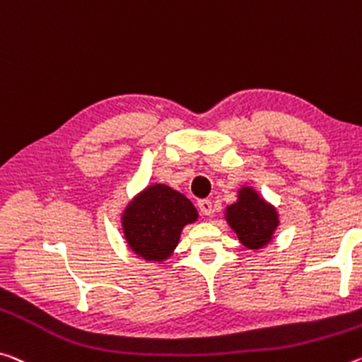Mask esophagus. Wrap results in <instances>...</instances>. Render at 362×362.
<instances>
[{
  "instance_id": "esophagus-1",
  "label": "esophagus",
  "mask_w": 362,
  "mask_h": 362,
  "mask_svg": "<svg viewBox=\"0 0 362 362\" xmlns=\"http://www.w3.org/2000/svg\"><path fill=\"white\" fill-rule=\"evenodd\" d=\"M198 209L203 216H211L212 214V203L211 199H199L198 202Z\"/></svg>"
}]
</instances>
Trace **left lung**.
<instances>
[{"mask_svg":"<svg viewBox=\"0 0 362 362\" xmlns=\"http://www.w3.org/2000/svg\"><path fill=\"white\" fill-rule=\"evenodd\" d=\"M226 211L228 226L250 250H259L271 242L279 226L277 211L250 187H243L238 192V202L227 206Z\"/></svg>","mask_w":362,"mask_h":362,"instance_id":"1","label":"left lung"}]
</instances>
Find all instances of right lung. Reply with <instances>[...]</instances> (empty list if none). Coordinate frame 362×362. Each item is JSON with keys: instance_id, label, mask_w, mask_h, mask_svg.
<instances>
[{"instance_id": "right-lung-1", "label": "right lung", "mask_w": 362, "mask_h": 362, "mask_svg": "<svg viewBox=\"0 0 362 362\" xmlns=\"http://www.w3.org/2000/svg\"><path fill=\"white\" fill-rule=\"evenodd\" d=\"M197 219L198 212L190 199L156 183L129 203L122 214V227L135 255L146 261H164L179 243L182 228Z\"/></svg>"}]
</instances>
